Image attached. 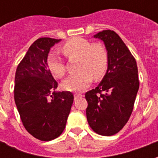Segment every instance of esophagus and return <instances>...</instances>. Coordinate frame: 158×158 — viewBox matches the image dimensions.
I'll return each instance as SVG.
<instances>
[{
  "label": "esophagus",
  "mask_w": 158,
  "mask_h": 158,
  "mask_svg": "<svg viewBox=\"0 0 158 158\" xmlns=\"http://www.w3.org/2000/svg\"><path fill=\"white\" fill-rule=\"evenodd\" d=\"M83 95H81V94H79V93H76V94H74V99H78V98H80V97H82Z\"/></svg>",
  "instance_id": "esophagus-1"
}]
</instances>
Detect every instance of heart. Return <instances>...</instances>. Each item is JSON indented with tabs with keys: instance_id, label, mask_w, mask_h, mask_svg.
<instances>
[{
	"instance_id": "1",
	"label": "heart",
	"mask_w": 158,
	"mask_h": 158,
	"mask_svg": "<svg viewBox=\"0 0 158 158\" xmlns=\"http://www.w3.org/2000/svg\"><path fill=\"white\" fill-rule=\"evenodd\" d=\"M63 54L69 57H79L77 70L66 78L62 83L63 89L69 91H81L87 88L93 77L96 80L102 79L108 67V53L106 47L101 43H91L82 37H75L65 42L61 46ZM47 65L53 75L62 78L65 75L66 64L57 52L48 55Z\"/></svg>"
}]
</instances>
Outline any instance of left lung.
<instances>
[{
	"instance_id": "left-lung-1",
	"label": "left lung",
	"mask_w": 158,
	"mask_h": 158,
	"mask_svg": "<svg viewBox=\"0 0 158 158\" xmlns=\"http://www.w3.org/2000/svg\"><path fill=\"white\" fill-rule=\"evenodd\" d=\"M102 40L108 53V67L96 89L85 93L86 117L97 134L111 136L119 132L132 113L139 89L138 69L124 42L113 30L94 35Z\"/></svg>"
}]
</instances>
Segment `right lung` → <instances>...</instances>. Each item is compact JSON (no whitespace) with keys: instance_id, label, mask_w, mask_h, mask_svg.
Returning a JSON list of instances; mask_svg holds the SVG:
<instances>
[{"instance_id":"add662e5","label":"right lung","mask_w":158,"mask_h":158,"mask_svg":"<svg viewBox=\"0 0 158 158\" xmlns=\"http://www.w3.org/2000/svg\"><path fill=\"white\" fill-rule=\"evenodd\" d=\"M61 40L40 38L30 45L17 68L14 100L24 128L43 141L61 135L73 102L70 91L57 88L47 65L50 50Z\"/></svg>"}]
</instances>
